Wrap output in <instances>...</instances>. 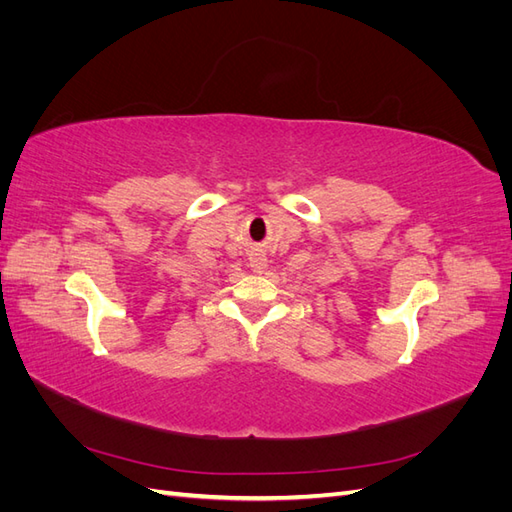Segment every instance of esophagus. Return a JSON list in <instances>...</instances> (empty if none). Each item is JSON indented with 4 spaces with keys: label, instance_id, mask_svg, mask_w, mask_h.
I'll list each match as a JSON object with an SVG mask.
<instances>
[{
    "label": "esophagus",
    "instance_id": "esophagus-1",
    "mask_svg": "<svg viewBox=\"0 0 512 512\" xmlns=\"http://www.w3.org/2000/svg\"><path fill=\"white\" fill-rule=\"evenodd\" d=\"M250 267L254 273H262L267 269V256L265 254H252L250 256Z\"/></svg>",
    "mask_w": 512,
    "mask_h": 512
}]
</instances>
